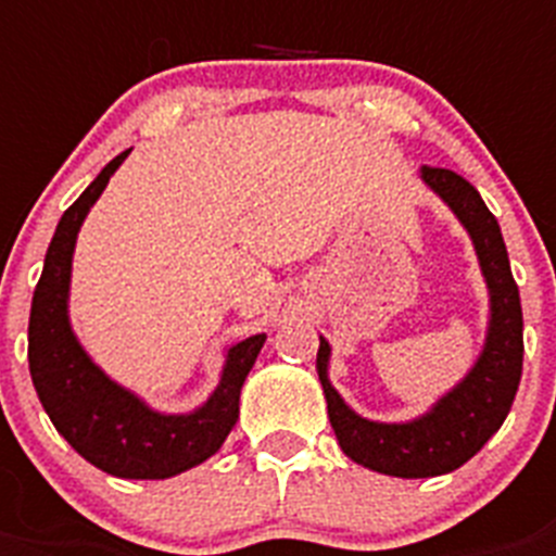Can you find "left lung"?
<instances>
[{"label": "left lung", "instance_id": "1", "mask_svg": "<svg viewBox=\"0 0 556 556\" xmlns=\"http://www.w3.org/2000/svg\"><path fill=\"white\" fill-rule=\"evenodd\" d=\"M421 178L432 192H439L473 239L479 268L491 294V323L482 355L462 383L432 404L430 413L404 424H383L361 418L355 409H349L338 389L331 387V349L323 338L317 352V375L329 404L331 430L343 453L357 465L397 479L441 476L470 462L508 418L526 352L519 288L510 274L500 222L484 207L476 187L453 169L421 167Z\"/></svg>", "mask_w": 556, "mask_h": 556}]
</instances>
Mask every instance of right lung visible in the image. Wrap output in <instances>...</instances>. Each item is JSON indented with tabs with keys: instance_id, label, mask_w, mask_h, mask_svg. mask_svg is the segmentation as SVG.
<instances>
[{
	"instance_id": "1",
	"label": "right lung",
	"mask_w": 556,
	"mask_h": 556,
	"mask_svg": "<svg viewBox=\"0 0 556 556\" xmlns=\"http://www.w3.org/2000/svg\"><path fill=\"white\" fill-rule=\"evenodd\" d=\"M126 155L129 150L109 161L56 225L30 303L28 366L51 424L86 462L121 479H169L201 465L225 444L239 418L242 383L256 364L265 334L227 349L218 387L187 415L155 413L86 355L68 323L74 242L83 218Z\"/></svg>"
}]
</instances>
